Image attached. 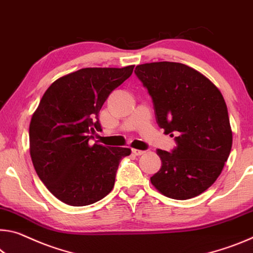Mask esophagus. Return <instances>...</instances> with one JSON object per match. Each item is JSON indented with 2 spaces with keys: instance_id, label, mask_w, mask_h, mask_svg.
Listing matches in <instances>:
<instances>
[{
  "instance_id": "34e87169",
  "label": "esophagus",
  "mask_w": 253,
  "mask_h": 253,
  "mask_svg": "<svg viewBox=\"0 0 253 253\" xmlns=\"http://www.w3.org/2000/svg\"><path fill=\"white\" fill-rule=\"evenodd\" d=\"M145 153V151H142V150H137V148H133V154L134 155H137V156H141Z\"/></svg>"
}]
</instances>
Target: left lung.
<instances>
[{
	"instance_id": "1",
	"label": "left lung",
	"mask_w": 253,
	"mask_h": 253,
	"mask_svg": "<svg viewBox=\"0 0 253 253\" xmlns=\"http://www.w3.org/2000/svg\"><path fill=\"white\" fill-rule=\"evenodd\" d=\"M135 73L153 99L159 126L177 142L172 152L156 151L162 167L151 183L169 198H194L216 181L232 148L223 95L210 79L181 63L141 64Z\"/></svg>"
}]
</instances>
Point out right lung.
<instances>
[{"label": "right lung", "mask_w": 253, "mask_h": 253, "mask_svg": "<svg viewBox=\"0 0 253 253\" xmlns=\"http://www.w3.org/2000/svg\"><path fill=\"white\" fill-rule=\"evenodd\" d=\"M135 65L86 67L51 83L29 126L35 170L56 198L70 206L91 205L109 194L127 147L89 143L101 130L99 111L112 91L133 73Z\"/></svg>", "instance_id": "1"}]
</instances>
